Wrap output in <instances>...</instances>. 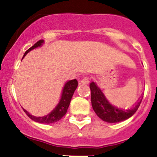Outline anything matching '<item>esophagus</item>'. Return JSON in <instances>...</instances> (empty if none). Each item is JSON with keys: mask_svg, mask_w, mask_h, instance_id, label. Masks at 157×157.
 <instances>
[{"mask_svg": "<svg viewBox=\"0 0 157 157\" xmlns=\"http://www.w3.org/2000/svg\"><path fill=\"white\" fill-rule=\"evenodd\" d=\"M90 77H83V79H82V80H81V83H83V84H88L89 83H90Z\"/></svg>", "mask_w": 157, "mask_h": 157, "instance_id": "esophagus-1", "label": "esophagus"}]
</instances>
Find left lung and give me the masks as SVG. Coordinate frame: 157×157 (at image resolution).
Here are the masks:
<instances>
[{
	"label": "left lung",
	"instance_id": "left-lung-1",
	"mask_svg": "<svg viewBox=\"0 0 157 157\" xmlns=\"http://www.w3.org/2000/svg\"><path fill=\"white\" fill-rule=\"evenodd\" d=\"M90 88L91 91V102L93 110L99 118L109 123L120 122L132 116L138 109L144 96L141 95L132 108L123 109L112 105L96 83H90Z\"/></svg>",
	"mask_w": 157,
	"mask_h": 157
}]
</instances>
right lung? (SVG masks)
I'll list each match as a JSON object with an SVG mask.
<instances>
[{"label": "right lung", "mask_w": 157, "mask_h": 157, "mask_svg": "<svg viewBox=\"0 0 157 157\" xmlns=\"http://www.w3.org/2000/svg\"><path fill=\"white\" fill-rule=\"evenodd\" d=\"M44 43V40H39V42H36L34 45L31 47V48L28 49L26 52H25L24 55H23V58L27 55L28 52H29L30 51L33 50V49L38 48V47L42 46V44ZM77 86H78V83H77V80L76 79L74 80H71L67 81V83H65L64 84V88L62 90V93H61V99H60L59 102L58 103V105L55 106V108L48 114L45 116L42 117H36L34 115H30L29 112L26 110L23 109L25 112V113L31 118L33 121H36V122L39 123H42V124H50V123H54L58 121L60 119H61L63 116H64V115L67 112V109H68L70 102H71V98H72L73 94H74V91L77 89Z\"/></svg>", "instance_id": "1"}]
</instances>
